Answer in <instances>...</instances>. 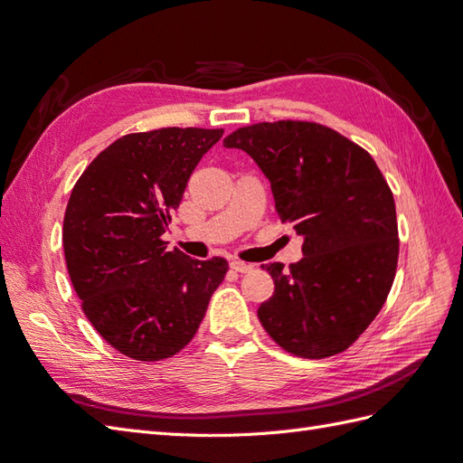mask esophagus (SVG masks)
I'll return each instance as SVG.
<instances>
[{"label": "esophagus", "mask_w": 463, "mask_h": 463, "mask_svg": "<svg viewBox=\"0 0 463 463\" xmlns=\"http://www.w3.org/2000/svg\"><path fill=\"white\" fill-rule=\"evenodd\" d=\"M230 264H232V269H233L235 272H249V270H253V264H247V262H243V260H232Z\"/></svg>", "instance_id": "esophagus-1"}]
</instances>
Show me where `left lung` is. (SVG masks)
Returning <instances> with one entry per match:
<instances>
[{
  "instance_id": "8db88e82",
  "label": "left lung",
  "mask_w": 463,
  "mask_h": 463,
  "mask_svg": "<svg viewBox=\"0 0 463 463\" xmlns=\"http://www.w3.org/2000/svg\"><path fill=\"white\" fill-rule=\"evenodd\" d=\"M270 181L279 218L303 240V259L264 269L274 296L259 320L286 352H344L383 309L398 264V222L381 170L344 135L309 121L257 123L223 138Z\"/></svg>"
}]
</instances>
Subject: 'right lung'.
<instances>
[{"mask_svg": "<svg viewBox=\"0 0 463 463\" xmlns=\"http://www.w3.org/2000/svg\"><path fill=\"white\" fill-rule=\"evenodd\" d=\"M223 129L167 128L118 138L75 184L63 250L82 311L123 355L160 361L197 332L228 260L167 250L162 235Z\"/></svg>", "mask_w": 463, "mask_h": 463, "instance_id": "right-lung-1", "label": "right lung"}]
</instances>
